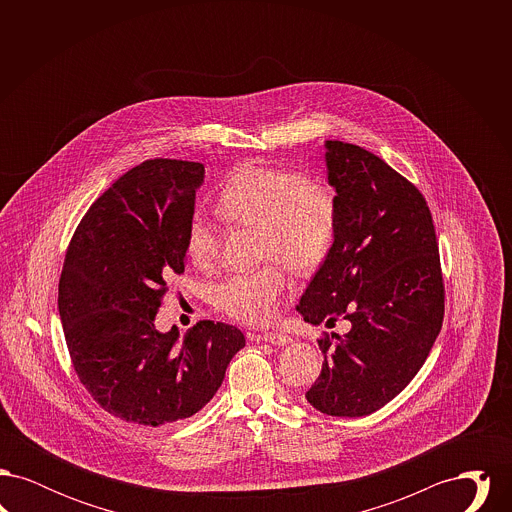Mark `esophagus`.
<instances>
[{
    "instance_id": "esophagus-1",
    "label": "esophagus",
    "mask_w": 512,
    "mask_h": 512,
    "mask_svg": "<svg viewBox=\"0 0 512 512\" xmlns=\"http://www.w3.org/2000/svg\"><path fill=\"white\" fill-rule=\"evenodd\" d=\"M263 340L268 341V343H272V345H276V347H282V345L290 343L292 338H290V336H286V334H280V332H267V334L263 336Z\"/></svg>"
}]
</instances>
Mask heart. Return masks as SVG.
<instances>
[{
  "label": "heart",
  "mask_w": 512,
  "mask_h": 512,
  "mask_svg": "<svg viewBox=\"0 0 512 512\" xmlns=\"http://www.w3.org/2000/svg\"><path fill=\"white\" fill-rule=\"evenodd\" d=\"M222 219L259 226L261 259L274 263L253 272H238L215 288V303L224 315L244 324H267L278 315L288 278L317 268L330 253L338 230V199L326 182L293 169L242 165L230 174L217 195ZM220 238L211 220L195 215L186 230V253L195 267H211L219 257Z\"/></svg>",
  "instance_id": "obj_1"
}]
</instances>
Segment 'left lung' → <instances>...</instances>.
<instances>
[{
    "label": "left lung",
    "instance_id": "left-lung-1",
    "mask_svg": "<svg viewBox=\"0 0 512 512\" xmlns=\"http://www.w3.org/2000/svg\"><path fill=\"white\" fill-rule=\"evenodd\" d=\"M326 167L338 230L297 311L311 324L345 318L351 328L318 340L322 372L305 397L320 413L366 416L405 390L438 338V240L424 195L378 155L328 140Z\"/></svg>",
    "mask_w": 512,
    "mask_h": 512
}]
</instances>
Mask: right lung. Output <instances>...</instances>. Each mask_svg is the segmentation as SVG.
<instances>
[{
  "instance_id": "1",
  "label": "right lung",
  "mask_w": 512,
  "mask_h": 512,
  "mask_svg": "<svg viewBox=\"0 0 512 512\" xmlns=\"http://www.w3.org/2000/svg\"><path fill=\"white\" fill-rule=\"evenodd\" d=\"M201 163L149 159L98 197L74 230L59 315L80 384L107 413L147 428L190 418L245 345L236 326L201 320L184 340L155 315L186 267Z\"/></svg>"
}]
</instances>
